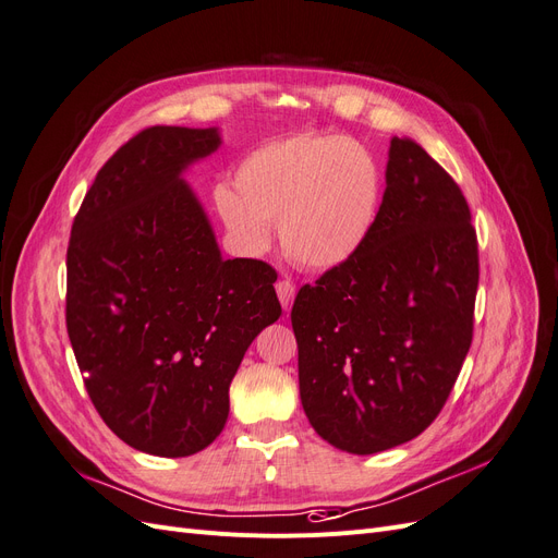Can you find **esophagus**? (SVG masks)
Listing matches in <instances>:
<instances>
[{"mask_svg": "<svg viewBox=\"0 0 558 558\" xmlns=\"http://www.w3.org/2000/svg\"><path fill=\"white\" fill-rule=\"evenodd\" d=\"M276 294L282 303L284 311L292 308V301H294V294H296V287L290 282V280H278L276 282Z\"/></svg>", "mask_w": 558, "mask_h": 558, "instance_id": "34e87169", "label": "esophagus"}]
</instances>
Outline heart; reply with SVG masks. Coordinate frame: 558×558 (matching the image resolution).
<instances>
[{
    "instance_id": "b5f03b06",
    "label": "heart",
    "mask_w": 558,
    "mask_h": 558,
    "mask_svg": "<svg viewBox=\"0 0 558 558\" xmlns=\"http://www.w3.org/2000/svg\"><path fill=\"white\" fill-rule=\"evenodd\" d=\"M383 202L373 155L340 134L303 132L247 153L215 204L243 255L266 253L274 239L313 271H331L359 255Z\"/></svg>"
}]
</instances>
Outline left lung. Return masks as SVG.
Segmentation results:
<instances>
[{
    "label": "left lung",
    "mask_w": 558,
    "mask_h": 558,
    "mask_svg": "<svg viewBox=\"0 0 558 558\" xmlns=\"http://www.w3.org/2000/svg\"><path fill=\"white\" fill-rule=\"evenodd\" d=\"M385 183L359 255L303 284L292 308L305 417L362 457L438 417L471 348L480 278L469 204L417 141L391 136Z\"/></svg>",
    "instance_id": "obj_1"
}]
</instances>
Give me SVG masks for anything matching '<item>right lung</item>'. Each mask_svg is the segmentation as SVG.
<instances>
[{
	"label": "right lung",
	"instance_id": "add662e5",
	"mask_svg": "<svg viewBox=\"0 0 558 558\" xmlns=\"http://www.w3.org/2000/svg\"><path fill=\"white\" fill-rule=\"evenodd\" d=\"M218 128H150L106 161L71 227L66 331L101 420L138 452L190 457L222 434L229 385L280 317L276 271L225 259L185 171Z\"/></svg>",
	"mask_w": 558,
	"mask_h": 558
}]
</instances>
